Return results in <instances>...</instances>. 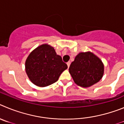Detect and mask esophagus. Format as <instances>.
Here are the masks:
<instances>
[{"instance_id":"34e87169","label":"esophagus","mask_w":124,"mask_h":124,"mask_svg":"<svg viewBox=\"0 0 124 124\" xmlns=\"http://www.w3.org/2000/svg\"><path fill=\"white\" fill-rule=\"evenodd\" d=\"M67 64L68 67H70V62H68L67 63Z\"/></svg>"}]
</instances>
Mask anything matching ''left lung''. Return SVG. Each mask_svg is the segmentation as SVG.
Here are the masks:
<instances>
[{"label":"left lung","instance_id":"left-lung-1","mask_svg":"<svg viewBox=\"0 0 124 124\" xmlns=\"http://www.w3.org/2000/svg\"><path fill=\"white\" fill-rule=\"evenodd\" d=\"M69 72L77 85L88 88L102 78L104 65L100 58L92 52H80L70 64Z\"/></svg>","mask_w":124,"mask_h":124}]
</instances>
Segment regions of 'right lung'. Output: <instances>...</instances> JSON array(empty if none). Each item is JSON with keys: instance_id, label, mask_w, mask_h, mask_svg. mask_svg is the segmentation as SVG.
<instances>
[{"instance_id": "add662e5", "label": "right lung", "mask_w": 124, "mask_h": 124, "mask_svg": "<svg viewBox=\"0 0 124 124\" xmlns=\"http://www.w3.org/2000/svg\"><path fill=\"white\" fill-rule=\"evenodd\" d=\"M67 69L62 57L57 55L54 47L42 44L33 50L25 62V70L32 83L45 87L58 80L61 73Z\"/></svg>"}]
</instances>
